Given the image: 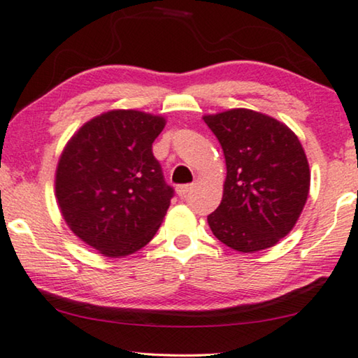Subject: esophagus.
Segmentation results:
<instances>
[{
    "mask_svg": "<svg viewBox=\"0 0 358 358\" xmlns=\"http://www.w3.org/2000/svg\"><path fill=\"white\" fill-rule=\"evenodd\" d=\"M194 189V184H184V185H178V195L179 196H185L189 192Z\"/></svg>",
    "mask_w": 358,
    "mask_h": 358,
    "instance_id": "34e87169",
    "label": "esophagus"
}]
</instances>
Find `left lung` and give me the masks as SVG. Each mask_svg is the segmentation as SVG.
Segmentation results:
<instances>
[{
    "instance_id": "1",
    "label": "left lung",
    "mask_w": 358,
    "mask_h": 358,
    "mask_svg": "<svg viewBox=\"0 0 358 358\" xmlns=\"http://www.w3.org/2000/svg\"><path fill=\"white\" fill-rule=\"evenodd\" d=\"M226 158L222 200L208 224L217 241L253 253L286 237L302 213L310 169L299 138L286 124L237 108L203 116Z\"/></svg>"
}]
</instances>
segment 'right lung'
Returning a JSON list of instances; mask_svg holds the SVG:
<instances>
[{"instance_id":"obj_1","label":"right lung","mask_w":358,"mask_h":358,"mask_svg":"<svg viewBox=\"0 0 358 358\" xmlns=\"http://www.w3.org/2000/svg\"><path fill=\"white\" fill-rule=\"evenodd\" d=\"M164 117L136 110L85 122L61 153L56 199L67 226L105 257L131 255L153 239L174 189L152 145Z\"/></svg>"}]
</instances>
